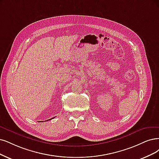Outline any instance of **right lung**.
<instances>
[{"instance_id": "add662e5", "label": "right lung", "mask_w": 159, "mask_h": 159, "mask_svg": "<svg viewBox=\"0 0 159 159\" xmlns=\"http://www.w3.org/2000/svg\"><path fill=\"white\" fill-rule=\"evenodd\" d=\"M52 119H54V118H52ZM51 119H49V120H51Z\"/></svg>"}]
</instances>
